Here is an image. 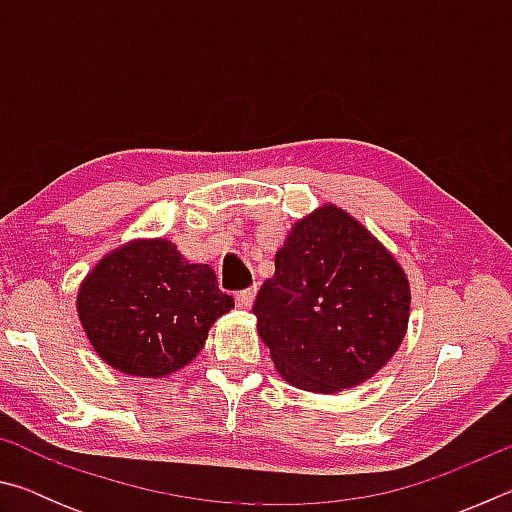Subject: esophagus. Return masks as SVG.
Returning a JSON list of instances; mask_svg holds the SVG:
<instances>
[{"label": "esophagus", "mask_w": 512, "mask_h": 512, "mask_svg": "<svg viewBox=\"0 0 512 512\" xmlns=\"http://www.w3.org/2000/svg\"><path fill=\"white\" fill-rule=\"evenodd\" d=\"M255 296H257V289H246V291H239L237 293V307L239 309H244V311H248L250 307H253V302H255Z\"/></svg>", "instance_id": "esophagus-1"}]
</instances>
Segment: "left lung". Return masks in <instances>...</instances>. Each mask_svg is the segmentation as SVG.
Wrapping results in <instances>:
<instances>
[{
	"instance_id": "8db88e82",
	"label": "left lung",
	"mask_w": 512,
	"mask_h": 512,
	"mask_svg": "<svg viewBox=\"0 0 512 512\" xmlns=\"http://www.w3.org/2000/svg\"><path fill=\"white\" fill-rule=\"evenodd\" d=\"M253 314L280 377L332 395L393 359L409 327L411 284L366 225L325 203L291 225Z\"/></svg>"
}]
</instances>
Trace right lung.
<instances>
[{
	"mask_svg": "<svg viewBox=\"0 0 512 512\" xmlns=\"http://www.w3.org/2000/svg\"><path fill=\"white\" fill-rule=\"evenodd\" d=\"M232 307L210 264H192L164 237L110 250L76 293V314L94 352L110 368L146 379L189 366Z\"/></svg>",
	"mask_w": 512,
	"mask_h": 512,
	"instance_id": "1",
	"label": "right lung"
}]
</instances>
